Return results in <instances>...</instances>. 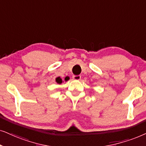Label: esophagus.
Here are the masks:
<instances>
[{"mask_svg":"<svg viewBox=\"0 0 146 146\" xmlns=\"http://www.w3.org/2000/svg\"><path fill=\"white\" fill-rule=\"evenodd\" d=\"M81 78V75H73V79H75V80H80Z\"/></svg>","mask_w":146,"mask_h":146,"instance_id":"esophagus-1","label":"esophagus"}]
</instances>
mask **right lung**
<instances>
[{
    "mask_svg": "<svg viewBox=\"0 0 146 146\" xmlns=\"http://www.w3.org/2000/svg\"><path fill=\"white\" fill-rule=\"evenodd\" d=\"M69 78H68V79L65 78V80L67 81V80H69ZM55 81H56V82L58 83V84H61V83H62V82H63V80H62V79L60 77H57V78H56V79H55Z\"/></svg>",
    "mask_w": 146,
    "mask_h": 146,
    "instance_id": "obj_1",
    "label": "right lung"
}]
</instances>
